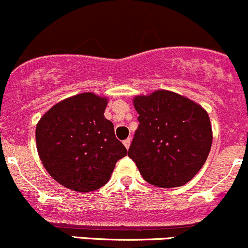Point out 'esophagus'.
<instances>
[{
  "label": "esophagus",
  "instance_id": "obj_1",
  "mask_svg": "<svg viewBox=\"0 0 248 248\" xmlns=\"http://www.w3.org/2000/svg\"><path fill=\"white\" fill-rule=\"evenodd\" d=\"M123 144L125 145V148H126V149H129V148H130V144H131V140H130V139L124 140V141H123Z\"/></svg>",
  "mask_w": 248,
  "mask_h": 248
}]
</instances>
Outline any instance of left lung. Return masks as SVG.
Listing matches in <instances>:
<instances>
[{
  "mask_svg": "<svg viewBox=\"0 0 248 248\" xmlns=\"http://www.w3.org/2000/svg\"><path fill=\"white\" fill-rule=\"evenodd\" d=\"M139 116L129 156L143 179L157 187H178L203 167L213 130L208 112L174 92L159 89L134 98Z\"/></svg>",
  "mask_w": 248,
  "mask_h": 248,
  "instance_id": "1",
  "label": "left lung"
}]
</instances>
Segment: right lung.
Masks as SVG:
<instances>
[{"instance_id":"1","label":"right lung","mask_w":248,"mask_h":248,"mask_svg":"<svg viewBox=\"0 0 248 248\" xmlns=\"http://www.w3.org/2000/svg\"><path fill=\"white\" fill-rule=\"evenodd\" d=\"M107 98L87 92L51 107L35 127L43 166L58 184L76 192L99 190L127 150L104 112Z\"/></svg>"}]
</instances>
